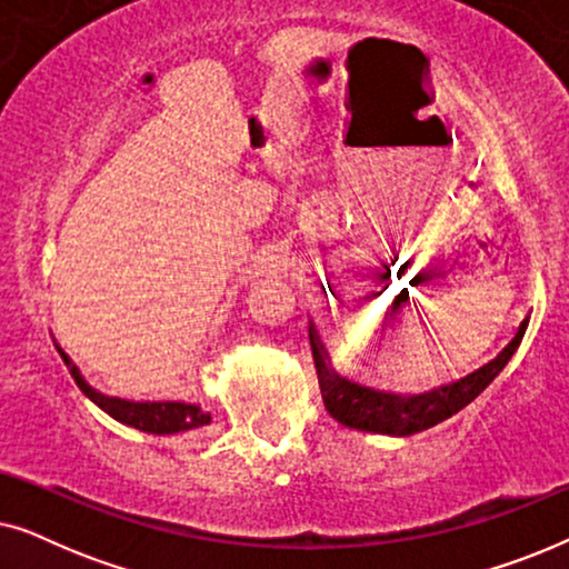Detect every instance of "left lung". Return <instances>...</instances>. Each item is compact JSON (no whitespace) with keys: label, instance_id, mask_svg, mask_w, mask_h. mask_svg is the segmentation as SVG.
<instances>
[{"label":"left lung","instance_id":"8db88e82","mask_svg":"<svg viewBox=\"0 0 569 569\" xmlns=\"http://www.w3.org/2000/svg\"><path fill=\"white\" fill-rule=\"evenodd\" d=\"M528 326V316L512 333L508 345L497 352L492 360L479 365L477 370L466 372L463 378L450 380V383L427 388L422 393H393L378 391V388L360 386L355 380L339 376L333 370L331 357L326 352L321 337H318L316 323L310 321V349H313L318 386H321L323 407L329 415L349 430L391 435V438H407L430 427L446 422L463 407L477 399L485 388L505 370L510 357L516 355Z\"/></svg>","mask_w":569,"mask_h":569}]
</instances>
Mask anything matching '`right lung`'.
<instances>
[{"instance_id": "add662e5", "label": "right lung", "mask_w": 569, "mask_h": 569, "mask_svg": "<svg viewBox=\"0 0 569 569\" xmlns=\"http://www.w3.org/2000/svg\"><path fill=\"white\" fill-rule=\"evenodd\" d=\"M57 352L61 355V360L72 372L74 383L80 386V391L88 396V399L106 411L108 417H113L116 422L134 427V430L150 432V435H178V432H189V430H199L212 422V415L199 407V403H183V401H129L121 399V396H108L98 388H92L80 368L69 360V355L57 345Z\"/></svg>"}]
</instances>
